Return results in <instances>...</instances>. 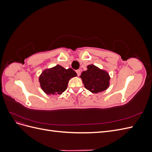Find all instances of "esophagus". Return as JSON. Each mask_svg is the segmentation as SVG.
Listing matches in <instances>:
<instances>
[{
  "instance_id": "1",
  "label": "esophagus",
  "mask_w": 152,
  "mask_h": 152,
  "mask_svg": "<svg viewBox=\"0 0 152 152\" xmlns=\"http://www.w3.org/2000/svg\"><path fill=\"white\" fill-rule=\"evenodd\" d=\"M76 73L78 76H79L80 75V70H76Z\"/></svg>"
}]
</instances>
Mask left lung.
Masks as SVG:
<instances>
[{"label": "left lung", "instance_id": "obj_1", "mask_svg": "<svg viewBox=\"0 0 152 152\" xmlns=\"http://www.w3.org/2000/svg\"><path fill=\"white\" fill-rule=\"evenodd\" d=\"M87 70L82 72L80 77L86 88L93 93H98L107 89L110 79L108 73L93 65L87 66Z\"/></svg>", "mask_w": 152, "mask_h": 152}]
</instances>
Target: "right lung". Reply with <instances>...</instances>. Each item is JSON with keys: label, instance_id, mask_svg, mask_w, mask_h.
Wrapping results in <instances>:
<instances>
[{"label": "right lung", "instance_id": "add662e5", "mask_svg": "<svg viewBox=\"0 0 152 152\" xmlns=\"http://www.w3.org/2000/svg\"><path fill=\"white\" fill-rule=\"evenodd\" d=\"M77 76L72 68L65 69L60 65L46 69L39 77L40 87L49 95L61 94L66 89L68 81Z\"/></svg>", "mask_w": 152, "mask_h": 152}]
</instances>
